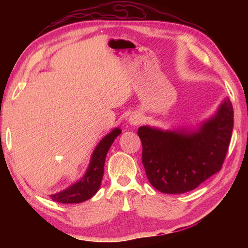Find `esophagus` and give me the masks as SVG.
Segmentation results:
<instances>
[{"mask_svg": "<svg viewBox=\"0 0 248 248\" xmlns=\"http://www.w3.org/2000/svg\"><path fill=\"white\" fill-rule=\"evenodd\" d=\"M141 121H143V118H141V116L140 114H132L130 115L129 117V124L131 125H139L141 124Z\"/></svg>", "mask_w": 248, "mask_h": 248, "instance_id": "obj_1", "label": "esophagus"}]
</instances>
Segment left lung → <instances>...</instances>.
Instances as JSON below:
<instances>
[{"instance_id":"1","label":"left lung","mask_w":248,"mask_h":248,"mask_svg":"<svg viewBox=\"0 0 248 248\" xmlns=\"http://www.w3.org/2000/svg\"><path fill=\"white\" fill-rule=\"evenodd\" d=\"M232 129L233 108L228 98L197 129L140 127L141 162L151 186L166 194L196 188L220 170Z\"/></svg>"}]
</instances>
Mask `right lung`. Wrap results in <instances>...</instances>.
<instances>
[{
    "instance_id": "1",
    "label": "right lung",
    "mask_w": 248,
    "mask_h": 248,
    "mask_svg": "<svg viewBox=\"0 0 248 248\" xmlns=\"http://www.w3.org/2000/svg\"><path fill=\"white\" fill-rule=\"evenodd\" d=\"M120 133L121 130L119 128H115L112 132L105 135L94 148L91 163L81 180L72 184L64 191L51 195V199L55 202L61 203H80L92 198L98 192L100 184H101L108 151L115 139Z\"/></svg>"
}]
</instances>
